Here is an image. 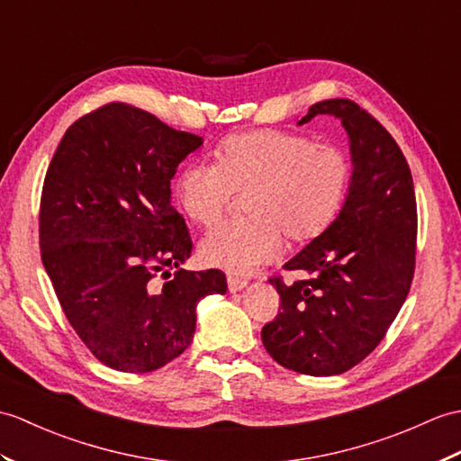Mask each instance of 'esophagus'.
Listing matches in <instances>:
<instances>
[{
  "label": "esophagus",
  "instance_id": "34e87169",
  "mask_svg": "<svg viewBox=\"0 0 461 461\" xmlns=\"http://www.w3.org/2000/svg\"><path fill=\"white\" fill-rule=\"evenodd\" d=\"M228 286L231 293H238V291H241V288L248 286V281L240 279V276H228Z\"/></svg>",
  "mask_w": 461,
  "mask_h": 461
}]
</instances>
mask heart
<instances>
[{"mask_svg": "<svg viewBox=\"0 0 461 461\" xmlns=\"http://www.w3.org/2000/svg\"><path fill=\"white\" fill-rule=\"evenodd\" d=\"M216 165L186 163L175 198L186 216L212 226L243 194L248 216L221 223L200 243L202 261L228 273H248L273 259L281 241L316 240L344 206L351 160L344 149L279 130L231 135L216 149Z\"/></svg>", "mask_w": 461, "mask_h": 461, "instance_id": "heart-1", "label": "heart"}]
</instances>
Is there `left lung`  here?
Returning <instances> with one entry per match:
<instances>
[{"mask_svg":"<svg viewBox=\"0 0 461 461\" xmlns=\"http://www.w3.org/2000/svg\"><path fill=\"white\" fill-rule=\"evenodd\" d=\"M320 113L339 117L348 131L351 185L331 226L283 265L306 279H269L281 308L261 339L283 367L328 377L379 346L411 291L416 198L409 163L375 117L336 98L314 104L298 125Z\"/></svg>","mask_w":461,"mask_h":461,"instance_id":"8db88e82","label":"left lung"}]
</instances>
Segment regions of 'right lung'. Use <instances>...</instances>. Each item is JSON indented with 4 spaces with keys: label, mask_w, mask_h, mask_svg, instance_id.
I'll return each mask as SVG.
<instances>
[{
    "label": "right lung",
    "mask_w": 461,
    "mask_h": 461,
    "mask_svg": "<svg viewBox=\"0 0 461 461\" xmlns=\"http://www.w3.org/2000/svg\"><path fill=\"white\" fill-rule=\"evenodd\" d=\"M204 139L112 102L74 122L41 194V257L70 326L104 366L149 373L185 351L196 304L228 291L218 269L185 271L192 241L170 204L176 167ZM176 276L158 289L157 274Z\"/></svg>",
    "instance_id": "1"
}]
</instances>
